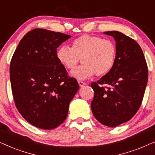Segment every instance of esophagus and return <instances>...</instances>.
Returning a JSON list of instances; mask_svg holds the SVG:
<instances>
[{
  "mask_svg": "<svg viewBox=\"0 0 155 155\" xmlns=\"http://www.w3.org/2000/svg\"><path fill=\"white\" fill-rule=\"evenodd\" d=\"M78 84H79L80 87H83L84 84H85V83H84V82H82V81H78Z\"/></svg>",
  "mask_w": 155,
  "mask_h": 155,
  "instance_id": "esophagus-1",
  "label": "esophagus"
}]
</instances>
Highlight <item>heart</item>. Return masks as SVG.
Here are the masks:
<instances>
[{"label":"heart","mask_w":155,"mask_h":155,"mask_svg":"<svg viewBox=\"0 0 155 155\" xmlns=\"http://www.w3.org/2000/svg\"><path fill=\"white\" fill-rule=\"evenodd\" d=\"M117 49L109 39L97 36L82 35L73 42L72 48L61 46L57 51L58 61L65 68L74 69L83 60L84 65L74 70L71 76L76 80H84L96 75H107L115 63Z\"/></svg>","instance_id":"obj_1"}]
</instances>
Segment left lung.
Returning <instances> with one entry per match:
<instances>
[{"label":"left lung","instance_id":"left-lung-1","mask_svg":"<svg viewBox=\"0 0 155 155\" xmlns=\"http://www.w3.org/2000/svg\"><path fill=\"white\" fill-rule=\"evenodd\" d=\"M104 34L115 40L117 55L111 71L91 84L94 92L91 108L99 123L116 127L128 121L138 111L148 71L143 51L135 40L118 31Z\"/></svg>","mask_w":155,"mask_h":155}]
</instances>
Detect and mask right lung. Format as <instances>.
I'll return each mask as SVG.
<instances>
[{
    "instance_id": "right-lung-1",
    "label": "right lung",
    "mask_w": 155,
    "mask_h": 155,
    "mask_svg": "<svg viewBox=\"0 0 155 155\" xmlns=\"http://www.w3.org/2000/svg\"><path fill=\"white\" fill-rule=\"evenodd\" d=\"M71 37L35 29L21 39L12 56L10 78L15 106L37 128L51 130L62 124L79 90L56 57V48Z\"/></svg>"
}]
</instances>
